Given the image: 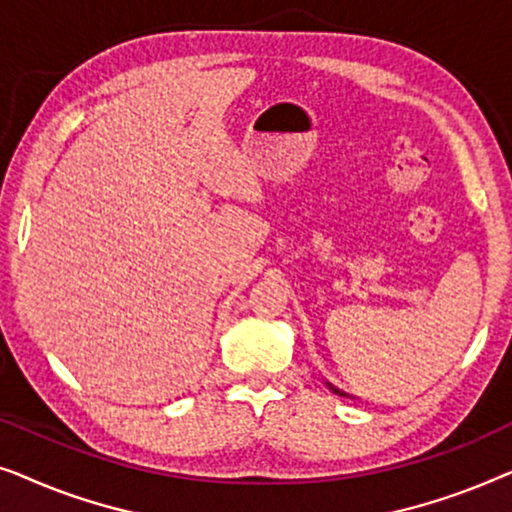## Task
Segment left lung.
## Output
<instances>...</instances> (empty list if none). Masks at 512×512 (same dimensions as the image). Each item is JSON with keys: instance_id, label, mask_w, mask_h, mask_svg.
<instances>
[{"instance_id": "1", "label": "left lung", "mask_w": 512, "mask_h": 512, "mask_svg": "<svg viewBox=\"0 0 512 512\" xmlns=\"http://www.w3.org/2000/svg\"><path fill=\"white\" fill-rule=\"evenodd\" d=\"M326 384H328V389H331V391H333V394H338V396H347V394H345V391H340L338 387H333V384H331V382H326Z\"/></svg>"}]
</instances>
